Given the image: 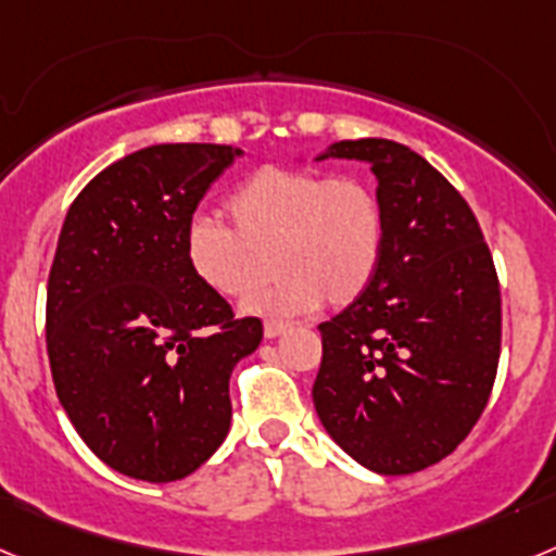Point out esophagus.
I'll return each instance as SVG.
<instances>
[{
	"label": "esophagus",
	"mask_w": 556,
	"mask_h": 556,
	"mask_svg": "<svg viewBox=\"0 0 556 556\" xmlns=\"http://www.w3.org/2000/svg\"><path fill=\"white\" fill-rule=\"evenodd\" d=\"M289 328V323H281V320H267L264 323V337L267 339H275V337H281L283 331Z\"/></svg>",
	"instance_id": "1"
}]
</instances>
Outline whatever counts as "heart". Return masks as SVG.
Returning <instances> with one entry per match:
<instances>
[{
    "mask_svg": "<svg viewBox=\"0 0 556 556\" xmlns=\"http://www.w3.org/2000/svg\"><path fill=\"white\" fill-rule=\"evenodd\" d=\"M233 228L194 219L186 230V262L208 292L244 298L267 278L273 255L278 283L244 303L258 317H292L353 303L376 278L387 219L376 191L358 178L317 169L255 172L230 194Z\"/></svg>",
    "mask_w": 556,
    "mask_h": 556,
    "instance_id": "obj_1",
    "label": "heart"
}]
</instances>
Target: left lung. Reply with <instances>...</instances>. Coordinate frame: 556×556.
I'll return each mask as SVG.
<instances>
[{"label":"left lung","mask_w":556,"mask_h":556,"mask_svg":"<svg viewBox=\"0 0 556 556\" xmlns=\"http://www.w3.org/2000/svg\"><path fill=\"white\" fill-rule=\"evenodd\" d=\"M362 161L384 205L370 287L320 323L314 409L362 468L406 476L445 459L488 406L501 351V292L459 191L409 147L333 141L314 161Z\"/></svg>","instance_id":"obj_1"}]
</instances>
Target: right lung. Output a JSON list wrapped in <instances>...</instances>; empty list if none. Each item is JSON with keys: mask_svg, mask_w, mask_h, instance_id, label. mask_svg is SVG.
Instances as JSON below:
<instances>
[{"mask_svg": "<svg viewBox=\"0 0 556 556\" xmlns=\"http://www.w3.org/2000/svg\"><path fill=\"white\" fill-rule=\"evenodd\" d=\"M239 155L130 152L77 194L61 228L47 287L52 381L83 443L130 479L178 481L223 445L230 372L264 337L186 262L191 214Z\"/></svg>", "mask_w": 556, "mask_h": 556, "instance_id": "1", "label": "right lung"}]
</instances>
